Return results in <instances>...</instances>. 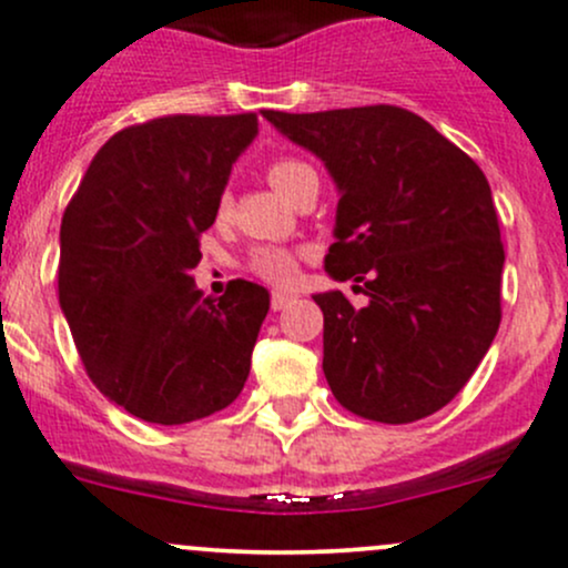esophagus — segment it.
<instances>
[{
    "mask_svg": "<svg viewBox=\"0 0 568 568\" xmlns=\"http://www.w3.org/2000/svg\"><path fill=\"white\" fill-rule=\"evenodd\" d=\"M294 302V294H285V291H274L272 294V311H283Z\"/></svg>",
    "mask_w": 568,
    "mask_h": 568,
    "instance_id": "obj_1",
    "label": "esophagus"
}]
</instances>
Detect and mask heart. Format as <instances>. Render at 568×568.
<instances>
[{
    "label": "heart",
    "mask_w": 568,
    "mask_h": 568,
    "mask_svg": "<svg viewBox=\"0 0 568 568\" xmlns=\"http://www.w3.org/2000/svg\"><path fill=\"white\" fill-rule=\"evenodd\" d=\"M268 181L272 186L283 194L285 200L294 197V192L300 189V183L305 181L307 175H313L311 164L300 162V159H277V162L268 164ZM233 214V197L227 192L220 194L216 200V222L231 220ZM250 268L261 280L272 285H291L296 280V272H300V255L283 247H263L255 250L250 257Z\"/></svg>",
    "instance_id": "1"
}]
</instances>
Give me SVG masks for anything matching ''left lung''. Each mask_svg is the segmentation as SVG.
Returning a JSON list of instances; mask_svg holds the SVG:
<instances>
[{
    "label": "left lung",
    "instance_id": "1",
    "mask_svg": "<svg viewBox=\"0 0 568 568\" xmlns=\"http://www.w3.org/2000/svg\"><path fill=\"white\" fill-rule=\"evenodd\" d=\"M263 118L324 162L341 194L324 268L368 296L365 307L341 291L313 296L332 395L393 426L434 415L467 385L500 326L506 252L489 181L400 106L263 109Z\"/></svg>",
    "mask_w": 568,
    "mask_h": 568
}]
</instances>
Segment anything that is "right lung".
Returning <instances> with one entry per match:
<instances>
[{
  "label": "right lung",
  "instance_id": "obj_1",
  "mask_svg": "<svg viewBox=\"0 0 568 568\" xmlns=\"http://www.w3.org/2000/svg\"><path fill=\"white\" fill-rule=\"evenodd\" d=\"M247 114H168L95 153L60 225V307L90 379L140 420L181 426L225 409L250 376L268 291L233 280L203 300L192 268Z\"/></svg>",
  "mask_w": 568,
  "mask_h": 568
}]
</instances>
